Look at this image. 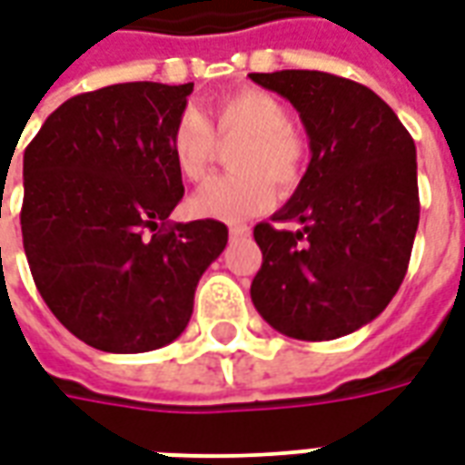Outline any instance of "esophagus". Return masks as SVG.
Here are the masks:
<instances>
[{
  "instance_id": "1",
  "label": "esophagus",
  "mask_w": 465,
  "mask_h": 465,
  "mask_svg": "<svg viewBox=\"0 0 465 465\" xmlns=\"http://www.w3.org/2000/svg\"><path fill=\"white\" fill-rule=\"evenodd\" d=\"M229 236H232V239H243V236H249V226H243V223H233L232 229H229Z\"/></svg>"
}]
</instances>
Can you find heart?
I'll list each match as a JSON object with an SVG mask.
<instances>
[{"label":"heart","mask_w":465,"mask_h":465,"mask_svg":"<svg viewBox=\"0 0 465 465\" xmlns=\"http://www.w3.org/2000/svg\"><path fill=\"white\" fill-rule=\"evenodd\" d=\"M219 139H239L232 152L236 172L206 182L189 199V212L199 219L242 222L262 213L273 202V183L292 189L299 182L306 143L289 124L286 106L262 89H239L213 99L209 119L196 109H183L169 132L176 172L199 182L209 172Z\"/></svg>","instance_id":"obj_1"}]
</instances>
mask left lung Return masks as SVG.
<instances>
[{"instance_id": "1", "label": "left lung", "mask_w": 465, "mask_h": 465, "mask_svg": "<svg viewBox=\"0 0 465 465\" xmlns=\"http://www.w3.org/2000/svg\"><path fill=\"white\" fill-rule=\"evenodd\" d=\"M299 112L312 162L272 222L256 223L252 302L299 341H331L379 316L399 292L419 229L416 143L369 86L309 69L249 74Z\"/></svg>"}]
</instances>
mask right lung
Wrapping results in <instances>:
<instances>
[{
	"label": "right lung",
	"mask_w": 465,
	"mask_h": 465,
	"mask_svg": "<svg viewBox=\"0 0 465 465\" xmlns=\"http://www.w3.org/2000/svg\"><path fill=\"white\" fill-rule=\"evenodd\" d=\"M192 89L126 82L72 96L26 146V262L52 313L99 351L179 339L229 242L213 219L166 226L183 196L169 132Z\"/></svg>",
	"instance_id": "obj_1"
}]
</instances>
